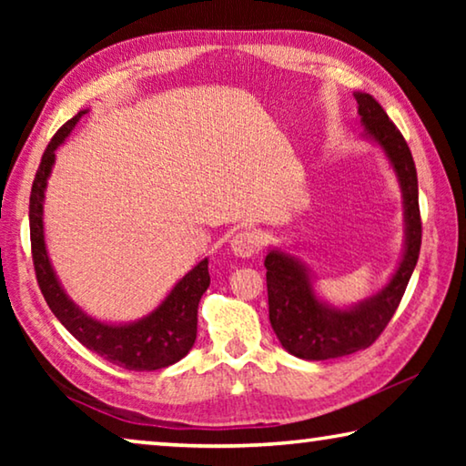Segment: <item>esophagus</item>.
Here are the masks:
<instances>
[{
	"instance_id": "1",
	"label": "esophagus",
	"mask_w": 466,
	"mask_h": 466,
	"mask_svg": "<svg viewBox=\"0 0 466 466\" xmlns=\"http://www.w3.org/2000/svg\"><path fill=\"white\" fill-rule=\"evenodd\" d=\"M230 248L236 257L240 258H250L257 255L258 248H261V238L255 232H238L230 240Z\"/></svg>"
}]
</instances>
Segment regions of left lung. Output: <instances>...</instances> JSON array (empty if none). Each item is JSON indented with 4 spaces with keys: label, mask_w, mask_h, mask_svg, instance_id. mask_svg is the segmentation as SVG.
Returning <instances> with one entry per match:
<instances>
[{
    "label": "left lung",
    "mask_w": 466,
    "mask_h": 466,
    "mask_svg": "<svg viewBox=\"0 0 466 466\" xmlns=\"http://www.w3.org/2000/svg\"><path fill=\"white\" fill-rule=\"evenodd\" d=\"M358 100L361 137L384 154L403 199V252L390 279L364 299L335 306L317 291L310 267L289 248H267V296L269 320L283 350L309 361L343 358L376 341L399 309L420 258L421 219L415 162L407 141L374 96L353 92Z\"/></svg>",
    "instance_id": "obj_1"
}]
</instances>
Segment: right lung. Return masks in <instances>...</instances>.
Masks as SVG:
<instances>
[{"label":"right lung","instance_id":"1","mask_svg":"<svg viewBox=\"0 0 466 466\" xmlns=\"http://www.w3.org/2000/svg\"><path fill=\"white\" fill-rule=\"evenodd\" d=\"M88 113L84 108L55 133L46 146L41 167L36 170L33 191H30V244L33 261L43 296L57 320L77 341L102 360L136 372L168 368L183 360L197 339V309L199 299L209 288V258L205 257L191 271L180 278L160 304L146 317L129 322H108L90 317L82 310L67 291L63 289L53 269L45 242V191L57 156L55 152L72 136L76 125Z\"/></svg>","mask_w":466,"mask_h":466}]
</instances>
